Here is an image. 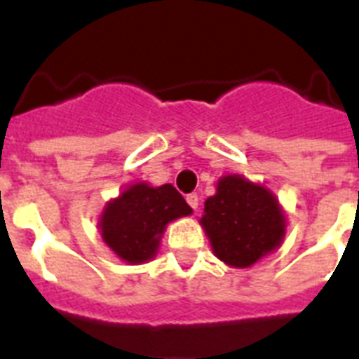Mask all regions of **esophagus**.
I'll return each instance as SVG.
<instances>
[{"label":"esophagus","mask_w":359,"mask_h":359,"mask_svg":"<svg viewBox=\"0 0 359 359\" xmlns=\"http://www.w3.org/2000/svg\"><path fill=\"white\" fill-rule=\"evenodd\" d=\"M186 201H188V205H190L191 209L198 210V205H199V196H198V194H188V196H186Z\"/></svg>","instance_id":"34e87169"}]
</instances>
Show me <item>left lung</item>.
<instances>
[{"mask_svg": "<svg viewBox=\"0 0 359 359\" xmlns=\"http://www.w3.org/2000/svg\"><path fill=\"white\" fill-rule=\"evenodd\" d=\"M199 224L216 258L237 269L275 252L286 235V212L277 196L243 175L220 177Z\"/></svg>", "mask_w": 359, "mask_h": 359, "instance_id": "8db88e82", "label": "left lung"}]
</instances>
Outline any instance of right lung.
Listing matches in <instances>:
<instances>
[{
    "label": "right lung",
    "mask_w": 359,
    "mask_h": 359,
    "mask_svg": "<svg viewBox=\"0 0 359 359\" xmlns=\"http://www.w3.org/2000/svg\"><path fill=\"white\" fill-rule=\"evenodd\" d=\"M191 215V207L171 184L150 186L135 182L109 199L101 210L97 229L122 262L147 264L160 250L169 222Z\"/></svg>",
    "instance_id": "1"
}]
</instances>
